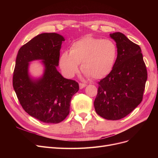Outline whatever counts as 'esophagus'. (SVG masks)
Segmentation results:
<instances>
[{
	"mask_svg": "<svg viewBox=\"0 0 158 158\" xmlns=\"http://www.w3.org/2000/svg\"><path fill=\"white\" fill-rule=\"evenodd\" d=\"M86 86V84L82 83V82H80V83H79V88H80V89H82V88H85Z\"/></svg>",
	"mask_w": 158,
	"mask_h": 158,
	"instance_id": "34e87169",
	"label": "esophagus"
}]
</instances>
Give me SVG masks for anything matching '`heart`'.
<instances>
[{
    "label": "heart",
    "instance_id": "obj_1",
    "mask_svg": "<svg viewBox=\"0 0 158 158\" xmlns=\"http://www.w3.org/2000/svg\"><path fill=\"white\" fill-rule=\"evenodd\" d=\"M117 57V47L112 40L85 36L72 44L70 52L61 54L60 65L64 76L71 78L78 72L81 62L86 76L98 79L111 72Z\"/></svg>",
    "mask_w": 158,
    "mask_h": 158
}]
</instances>
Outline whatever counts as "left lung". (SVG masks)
Instances as JSON below:
<instances>
[{"label":"left lung","mask_w":158,"mask_h":158,"mask_svg":"<svg viewBox=\"0 0 158 158\" xmlns=\"http://www.w3.org/2000/svg\"><path fill=\"white\" fill-rule=\"evenodd\" d=\"M117 43V57L111 72L98 82L96 113L110 120L123 118L141 103L147 79L139 46L120 32L110 34Z\"/></svg>","instance_id":"8db88e82"}]
</instances>
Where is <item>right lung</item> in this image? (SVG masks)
Returning <instances> with one entry per match:
<instances>
[{"mask_svg":"<svg viewBox=\"0 0 158 158\" xmlns=\"http://www.w3.org/2000/svg\"><path fill=\"white\" fill-rule=\"evenodd\" d=\"M64 38L57 33H42L23 45L16 56L13 86L23 109L31 117L46 123H57L70 112L72 96L79 89L78 82L64 78L56 69ZM43 60V76L32 80L28 63Z\"/></svg>","mask_w":158,"mask_h":158,"instance_id":"1","label":"right lung"}]
</instances>
